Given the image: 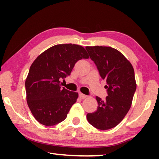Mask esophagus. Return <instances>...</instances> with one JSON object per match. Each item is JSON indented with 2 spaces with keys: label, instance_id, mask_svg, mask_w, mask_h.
Masks as SVG:
<instances>
[{
  "label": "esophagus",
  "instance_id": "esophagus-1",
  "mask_svg": "<svg viewBox=\"0 0 159 159\" xmlns=\"http://www.w3.org/2000/svg\"><path fill=\"white\" fill-rule=\"evenodd\" d=\"M79 97L80 98H82V99H84V98H86L87 97V95H84V94H82V93H79Z\"/></svg>",
  "mask_w": 159,
  "mask_h": 159
}]
</instances>
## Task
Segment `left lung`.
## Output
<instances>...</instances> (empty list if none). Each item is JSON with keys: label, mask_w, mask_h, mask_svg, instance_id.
<instances>
[{"label": "left lung", "mask_w": 159, "mask_h": 159, "mask_svg": "<svg viewBox=\"0 0 159 159\" xmlns=\"http://www.w3.org/2000/svg\"><path fill=\"white\" fill-rule=\"evenodd\" d=\"M91 60L106 81L108 96H96L98 108L88 113L87 119L93 127L106 130L118 125L131 107L136 90L134 71L129 61L116 49L106 46H87Z\"/></svg>", "instance_id": "8db88e82"}]
</instances>
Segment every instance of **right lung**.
Masks as SVG:
<instances>
[{"label": "right lung", "instance_id": "1", "mask_svg": "<svg viewBox=\"0 0 159 159\" xmlns=\"http://www.w3.org/2000/svg\"><path fill=\"white\" fill-rule=\"evenodd\" d=\"M88 58L83 47L69 43L52 46L34 61L25 88L28 106L39 123L53 126L66 118L78 93L62 88L60 81L70 75L78 61Z\"/></svg>", "mask_w": 159, "mask_h": 159}]
</instances>
